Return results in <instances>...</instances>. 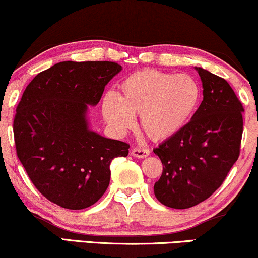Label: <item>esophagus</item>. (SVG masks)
<instances>
[{"mask_svg":"<svg viewBox=\"0 0 258 258\" xmlns=\"http://www.w3.org/2000/svg\"><path fill=\"white\" fill-rule=\"evenodd\" d=\"M150 154V150L147 148H135L131 151V155L135 157H138V159H144V157L149 156Z\"/></svg>","mask_w":258,"mask_h":258,"instance_id":"34e87169","label":"esophagus"}]
</instances>
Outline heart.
<instances>
[{
    "label": "heart",
    "instance_id": "heart-1",
    "mask_svg": "<svg viewBox=\"0 0 258 258\" xmlns=\"http://www.w3.org/2000/svg\"><path fill=\"white\" fill-rule=\"evenodd\" d=\"M201 101V88L190 76L142 70L120 84L119 97L107 95L103 115L117 132L135 126L133 115H141V126L154 141L178 133L191 120Z\"/></svg>",
    "mask_w": 258,
    "mask_h": 258
}]
</instances>
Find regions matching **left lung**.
Wrapping results in <instances>:
<instances>
[{
    "mask_svg": "<svg viewBox=\"0 0 258 258\" xmlns=\"http://www.w3.org/2000/svg\"><path fill=\"white\" fill-rule=\"evenodd\" d=\"M203 101L190 122L154 149L163 164L155 196L166 207L187 209L215 192L240 154L243 104L221 77L196 67Z\"/></svg>",
    "mask_w": 258,
    "mask_h": 258,
    "instance_id": "left-lung-1",
    "label": "left lung"
}]
</instances>
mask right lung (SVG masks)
I'll use <instances>...</instances> for the list:
<instances>
[{"label": "right lung", "mask_w": 258, "mask_h": 258, "mask_svg": "<svg viewBox=\"0 0 258 258\" xmlns=\"http://www.w3.org/2000/svg\"><path fill=\"white\" fill-rule=\"evenodd\" d=\"M122 70L110 61L58 62L37 74L17 107V155L32 184L52 203L80 210L103 196L110 163L130 144L90 131L86 111Z\"/></svg>", "instance_id": "add662e5"}]
</instances>
